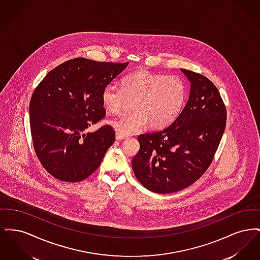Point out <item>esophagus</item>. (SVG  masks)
Segmentation results:
<instances>
[{"instance_id": "esophagus-1", "label": "esophagus", "mask_w": 260, "mask_h": 260, "mask_svg": "<svg viewBox=\"0 0 260 260\" xmlns=\"http://www.w3.org/2000/svg\"><path fill=\"white\" fill-rule=\"evenodd\" d=\"M125 138H126V137L120 136L119 134H117V133H116V140H124V139H125Z\"/></svg>"}]
</instances>
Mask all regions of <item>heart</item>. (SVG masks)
<instances>
[{
  "mask_svg": "<svg viewBox=\"0 0 260 260\" xmlns=\"http://www.w3.org/2000/svg\"><path fill=\"white\" fill-rule=\"evenodd\" d=\"M185 83L176 76L153 74L136 71L126 75L121 88L107 85L101 91V102L110 114L123 111L132 102L133 112L110 121L120 136L136 135L149 124L153 129H161L173 123L185 105Z\"/></svg>",
  "mask_w": 260,
  "mask_h": 260,
  "instance_id": "1",
  "label": "heart"
}]
</instances>
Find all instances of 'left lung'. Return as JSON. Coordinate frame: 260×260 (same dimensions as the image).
<instances>
[{
  "label": "left lung",
  "mask_w": 260,
  "mask_h": 260,
  "mask_svg": "<svg viewBox=\"0 0 260 260\" xmlns=\"http://www.w3.org/2000/svg\"><path fill=\"white\" fill-rule=\"evenodd\" d=\"M181 72L191 84L183 110L167 128L137 138L140 149L133 170L154 193L177 192L197 181L210 167L226 125V108L216 87L203 75Z\"/></svg>",
  "instance_id": "8db88e82"
}]
</instances>
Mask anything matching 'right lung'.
<instances>
[{"label":"right lung","instance_id":"obj_1","mask_svg":"<svg viewBox=\"0 0 260 260\" xmlns=\"http://www.w3.org/2000/svg\"><path fill=\"white\" fill-rule=\"evenodd\" d=\"M128 62H99L84 57L64 62L39 84L29 104L33 145L42 166L56 179L79 182L94 173L115 133L106 124L87 128L104 118L103 87Z\"/></svg>","mask_w":260,"mask_h":260}]
</instances>
